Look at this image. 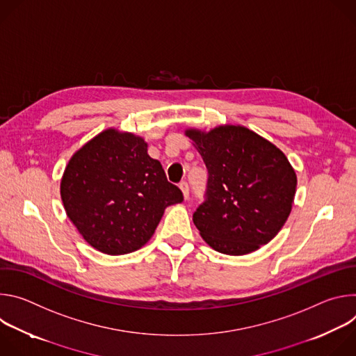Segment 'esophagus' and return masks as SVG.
Returning <instances> with one entry per match:
<instances>
[{
	"label": "esophagus",
	"instance_id": "1",
	"mask_svg": "<svg viewBox=\"0 0 356 356\" xmlns=\"http://www.w3.org/2000/svg\"><path fill=\"white\" fill-rule=\"evenodd\" d=\"M180 188H181V191H183V195H184V198L187 200L188 198V195H190V187H188V183L186 181V180H183V181H180Z\"/></svg>",
	"mask_w": 356,
	"mask_h": 356
}]
</instances>
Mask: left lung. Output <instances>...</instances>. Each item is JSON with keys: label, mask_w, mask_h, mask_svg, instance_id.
Returning a JSON list of instances; mask_svg holds the SVG:
<instances>
[{"label": "left lung", "mask_w": 356, "mask_h": 356, "mask_svg": "<svg viewBox=\"0 0 356 356\" xmlns=\"http://www.w3.org/2000/svg\"><path fill=\"white\" fill-rule=\"evenodd\" d=\"M206 163L204 201L193 222L211 248L245 255L272 241L293 206L297 177L283 152L243 127L186 131Z\"/></svg>", "instance_id": "left-lung-1"}]
</instances>
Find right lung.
<instances>
[{
	"label": "right lung",
	"instance_id": "right-lung-1",
	"mask_svg": "<svg viewBox=\"0 0 356 356\" xmlns=\"http://www.w3.org/2000/svg\"><path fill=\"white\" fill-rule=\"evenodd\" d=\"M146 147L139 136L107 129L77 150L63 173L67 217L86 242L107 255L143 246L165 209L183 201Z\"/></svg>",
	"mask_w": 356,
	"mask_h": 356
}]
</instances>
